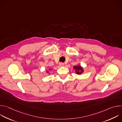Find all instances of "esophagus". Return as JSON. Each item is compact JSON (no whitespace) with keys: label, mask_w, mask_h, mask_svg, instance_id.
I'll return each instance as SVG.
<instances>
[{"label":"esophagus","mask_w":122,"mask_h":122,"mask_svg":"<svg viewBox=\"0 0 122 122\" xmlns=\"http://www.w3.org/2000/svg\"><path fill=\"white\" fill-rule=\"evenodd\" d=\"M59 66H64V64L63 63H59Z\"/></svg>","instance_id":"esophagus-1"}]
</instances>
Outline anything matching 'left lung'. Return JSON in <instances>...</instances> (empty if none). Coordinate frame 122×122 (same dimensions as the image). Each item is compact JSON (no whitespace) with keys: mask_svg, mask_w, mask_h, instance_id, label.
Listing matches in <instances>:
<instances>
[{"mask_svg":"<svg viewBox=\"0 0 122 122\" xmlns=\"http://www.w3.org/2000/svg\"><path fill=\"white\" fill-rule=\"evenodd\" d=\"M73 68L75 69V73L78 75H81L84 72V69L81 66H74Z\"/></svg>","mask_w":122,"mask_h":122,"instance_id":"8db88e82","label":"left lung"}]
</instances>
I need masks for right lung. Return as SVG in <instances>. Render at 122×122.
<instances>
[{
  "instance_id": "right-lung-1",
  "label": "right lung",
  "mask_w": 122,
  "mask_h": 122,
  "mask_svg": "<svg viewBox=\"0 0 122 122\" xmlns=\"http://www.w3.org/2000/svg\"><path fill=\"white\" fill-rule=\"evenodd\" d=\"M51 71V69H48V70H46V72L47 73L50 74V73H49V71Z\"/></svg>"
}]
</instances>
